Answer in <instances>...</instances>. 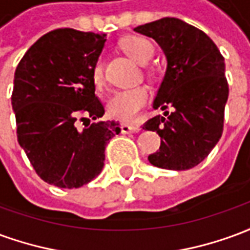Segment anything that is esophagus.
<instances>
[{
    "label": "esophagus",
    "mask_w": 250,
    "mask_h": 250,
    "mask_svg": "<svg viewBox=\"0 0 250 250\" xmlns=\"http://www.w3.org/2000/svg\"><path fill=\"white\" fill-rule=\"evenodd\" d=\"M120 130H122V134H136V132L141 131V127L139 125L123 123V125H120Z\"/></svg>",
    "instance_id": "34e87169"
}]
</instances>
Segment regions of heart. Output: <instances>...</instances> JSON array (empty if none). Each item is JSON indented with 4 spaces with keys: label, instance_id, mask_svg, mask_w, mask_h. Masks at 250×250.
Wrapping results in <instances>:
<instances>
[{
    "label": "heart",
    "instance_id": "b5f03b06",
    "mask_svg": "<svg viewBox=\"0 0 250 250\" xmlns=\"http://www.w3.org/2000/svg\"><path fill=\"white\" fill-rule=\"evenodd\" d=\"M123 51L139 64H147L154 56V45L139 36H131L122 41ZM92 80L96 87H102L104 83V65L102 57H99L92 66ZM150 100V92L145 85L122 89L112 95L107 104V112L111 118L122 122H134L141 111Z\"/></svg>",
    "mask_w": 250,
    "mask_h": 250
}]
</instances>
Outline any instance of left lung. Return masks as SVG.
<instances>
[{"label":"left lung","instance_id":"left-lung-1","mask_svg":"<svg viewBox=\"0 0 250 250\" xmlns=\"http://www.w3.org/2000/svg\"><path fill=\"white\" fill-rule=\"evenodd\" d=\"M134 30L152 37L167 59L154 102V108H162L165 115L143 125V130L161 136L159 151L148 155V161L167 170L195 167L224 131L229 96L225 59L209 36L182 20L166 17Z\"/></svg>","mask_w":250,"mask_h":250}]
</instances>
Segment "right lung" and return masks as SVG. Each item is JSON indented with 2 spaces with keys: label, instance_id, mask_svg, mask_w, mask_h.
Wrapping results in <instances>:
<instances>
[{
  "label": "right lung",
  "instance_id": "1",
  "mask_svg": "<svg viewBox=\"0 0 250 250\" xmlns=\"http://www.w3.org/2000/svg\"><path fill=\"white\" fill-rule=\"evenodd\" d=\"M105 36L52 30L16 68L12 107L17 139L37 175L57 188H76L96 178L107 143L120 132L115 120L91 123L104 114L95 95L92 66Z\"/></svg>",
  "mask_w": 250,
  "mask_h": 250
}]
</instances>
